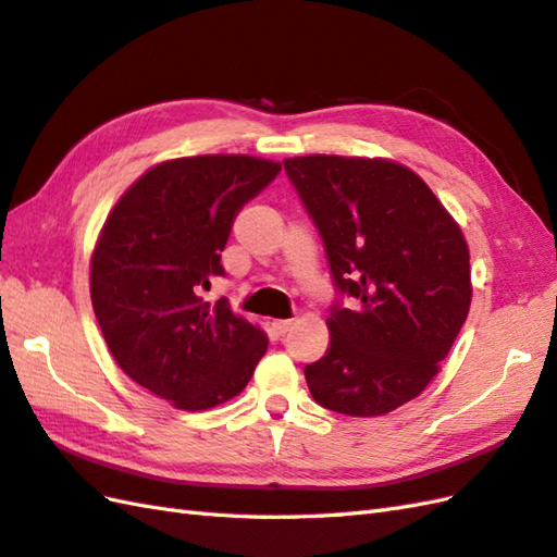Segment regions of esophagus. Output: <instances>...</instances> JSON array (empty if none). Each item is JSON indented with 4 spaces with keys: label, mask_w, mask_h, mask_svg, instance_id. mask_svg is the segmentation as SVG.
I'll return each mask as SVG.
<instances>
[{
    "label": "esophagus",
    "mask_w": 557,
    "mask_h": 557,
    "mask_svg": "<svg viewBox=\"0 0 557 557\" xmlns=\"http://www.w3.org/2000/svg\"><path fill=\"white\" fill-rule=\"evenodd\" d=\"M270 326H273L275 336H284L292 330V320H273V324H270Z\"/></svg>",
    "instance_id": "obj_1"
}]
</instances>
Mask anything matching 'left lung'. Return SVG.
<instances>
[{
	"instance_id": "obj_1",
	"label": "left lung",
	"mask_w": 557,
	"mask_h": 557,
	"mask_svg": "<svg viewBox=\"0 0 557 557\" xmlns=\"http://www.w3.org/2000/svg\"><path fill=\"white\" fill-rule=\"evenodd\" d=\"M284 171L324 242L336 287L330 348L306 364L310 395L381 417L433 381L470 308L461 227L414 171L388 160L308 154ZM341 295L358 297L355 311Z\"/></svg>"
}]
</instances>
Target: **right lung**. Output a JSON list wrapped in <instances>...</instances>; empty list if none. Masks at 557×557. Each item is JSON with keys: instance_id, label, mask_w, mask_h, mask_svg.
I'll return each mask as SVG.
<instances>
[{"instance_id": "add662e5", "label": "right lung", "mask_w": 557, "mask_h": 557, "mask_svg": "<svg viewBox=\"0 0 557 557\" xmlns=\"http://www.w3.org/2000/svg\"><path fill=\"white\" fill-rule=\"evenodd\" d=\"M280 164L199 154L146 171L103 225L91 256V304L122 372L178 409H209L247 386L268 338L202 289L223 275L235 216Z\"/></svg>"}]
</instances>
